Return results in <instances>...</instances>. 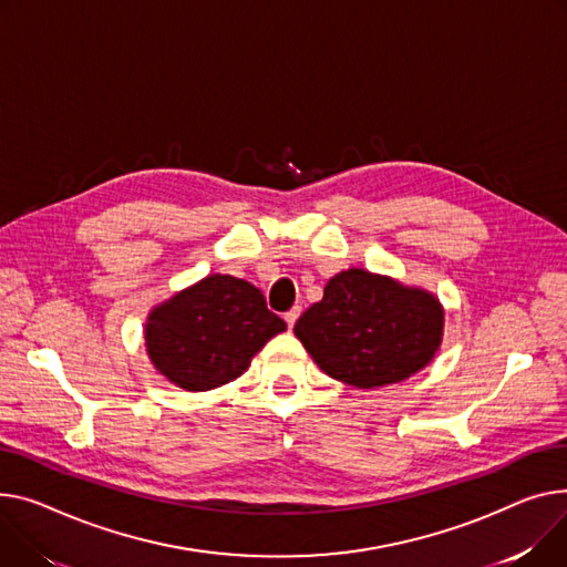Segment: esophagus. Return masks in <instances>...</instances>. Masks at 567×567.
<instances>
[{"label": "esophagus", "mask_w": 567, "mask_h": 567, "mask_svg": "<svg viewBox=\"0 0 567 567\" xmlns=\"http://www.w3.org/2000/svg\"><path fill=\"white\" fill-rule=\"evenodd\" d=\"M300 317V308L296 306V308H291L287 315H285V321H287V326H289V330L293 328V323H296V319Z\"/></svg>", "instance_id": "esophagus-1"}]
</instances>
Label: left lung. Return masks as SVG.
I'll use <instances>...</instances> for the list:
<instances>
[{
  "mask_svg": "<svg viewBox=\"0 0 567 567\" xmlns=\"http://www.w3.org/2000/svg\"><path fill=\"white\" fill-rule=\"evenodd\" d=\"M442 330L444 310L431 291L364 269L330 278L323 298L293 326L321 371L360 390L401 383L424 369Z\"/></svg>",
  "mask_w": 567,
  "mask_h": 567,
  "instance_id": "1",
  "label": "left lung"
}]
</instances>
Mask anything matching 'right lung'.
<instances>
[{"mask_svg": "<svg viewBox=\"0 0 567 567\" xmlns=\"http://www.w3.org/2000/svg\"><path fill=\"white\" fill-rule=\"evenodd\" d=\"M287 323L261 291L235 276L212 274L153 308L145 323L150 362L186 392L230 383Z\"/></svg>", "mask_w": 567, "mask_h": 567, "instance_id": "obj_1", "label": "right lung"}]
</instances>
